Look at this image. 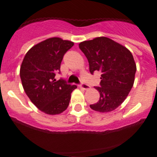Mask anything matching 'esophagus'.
Wrapping results in <instances>:
<instances>
[{
	"mask_svg": "<svg viewBox=\"0 0 157 157\" xmlns=\"http://www.w3.org/2000/svg\"><path fill=\"white\" fill-rule=\"evenodd\" d=\"M81 88H82L83 90H90V86L89 85H86V84H82V85L79 86Z\"/></svg>",
	"mask_w": 157,
	"mask_h": 157,
	"instance_id": "esophagus-1",
	"label": "esophagus"
}]
</instances>
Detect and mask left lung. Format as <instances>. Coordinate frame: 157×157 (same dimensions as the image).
I'll return each instance as SVG.
<instances>
[{"instance_id":"1","label":"left lung","mask_w":157,"mask_h":157,"mask_svg":"<svg viewBox=\"0 0 157 157\" xmlns=\"http://www.w3.org/2000/svg\"><path fill=\"white\" fill-rule=\"evenodd\" d=\"M78 46L88 59L91 74L101 72V86L95 87L100 99L90 107L102 113L115 110L125 101L134 85L137 67L132 53L106 37L84 41Z\"/></svg>"}]
</instances>
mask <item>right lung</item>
Listing matches in <instances>:
<instances>
[{
	"label": "right lung",
	"instance_id": "obj_1",
	"mask_svg": "<svg viewBox=\"0 0 157 157\" xmlns=\"http://www.w3.org/2000/svg\"><path fill=\"white\" fill-rule=\"evenodd\" d=\"M74 42L60 37H50L37 43L26 53L20 67L23 90L31 102L42 112L58 115L69 105L75 85L55 79L60 70L63 56Z\"/></svg>",
	"mask_w": 157,
	"mask_h": 157
}]
</instances>
